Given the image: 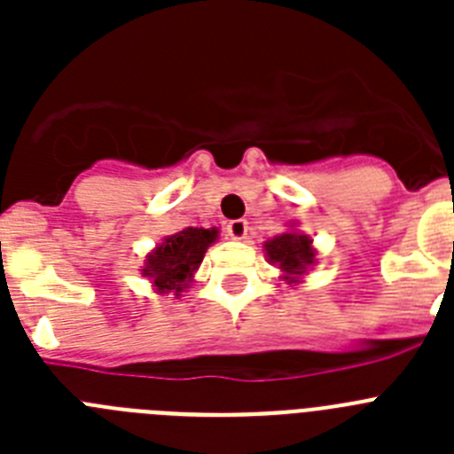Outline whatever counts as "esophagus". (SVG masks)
<instances>
[{
	"label": "esophagus",
	"instance_id": "1",
	"mask_svg": "<svg viewBox=\"0 0 454 454\" xmlns=\"http://www.w3.org/2000/svg\"><path fill=\"white\" fill-rule=\"evenodd\" d=\"M227 236L234 240H243L247 236V223L246 220H231L227 224Z\"/></svg>",
	"mask_w": 454,
	"mask_h": 454
}]
</instances>
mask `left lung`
I'll return each instance as SVG.
<instances>
[{"instance_id": "8db88e82", "label": "left lung", "mask_w": 454, "mask_h": 454, "mask_svg": "<svg viewBox=\"0 0 454 454\" xmlns=\"http://www.w3.org/2000/svg\"><path fill=\"white\" fill-rule=\"evenodd\" d=\"M266 254L272 263H279V268L286 275H302L307 266L314 263L316 256L311 250V240L302 234H295V231L268 240Z\"/></svg>"}]
</instances>
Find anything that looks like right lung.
Returning a JSON list of instances; mask_svg holds the SVG:
<instances>
[{
  "instance_id": "add662e5",
  "label": "right lung",
  "mask_w": 454,
  "mask_h": 454,
  "mask_svg": "<svg viewBox=\"0 0 454 454\" xmlns=\"http://www.w3.org/2000/svg\"><path fill=\"white\" fill-rule=\"evenodd\" d=\"M215 239H218L215 230H198V227H186L179 234L168 236L161 246L147 256L143 275L152 277L161 293H179L182 288H186L192 270L202 263L204 252Z\"/></svg>"
}]
</instances>
